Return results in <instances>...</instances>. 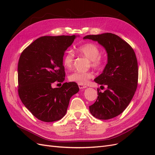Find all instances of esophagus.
<instances>
[{"instance_id":"esophagus-1","label":"esophagus","mask_w":155,"mask_h":155,"mask_svg":"<svg viewBox=\"0 0 155 155\" xmlns=\"http://www.w3.org/2000/svg\"><path fill=\"white\" fill-rule=\"evenodd\" d=\"M78 86H79V88H80V89L87 88V86H85V85H80V84H78Z\"/></svg>"}]
</instances>
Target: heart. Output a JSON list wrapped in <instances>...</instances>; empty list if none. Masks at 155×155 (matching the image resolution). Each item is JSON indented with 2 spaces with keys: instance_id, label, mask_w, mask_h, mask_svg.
<instances>
[{
  "instance_id": "obj_1",
  "label": "heart",
  "mask_w": 155,
  "mask_h": 155,
  "mask_svg": "<svg viewBox=\"0 0 155 155\" xmlns=\"http://www.w3.org/2000/svg\"><path fill=\"white\" fill-rule=\"evenodd\" d=\"M78 52L90 60L91 67L95 68H100L104 61L101 57L100 49L98 46L92 43H85L79 46L78 48ZM74 59V54L72 51H67L64 53L63 58V64L65 68L70 69L72 68ZM92 78L91 72H74L68 76L70 81L77 83L80 85H85L89 79Z\"/></svg>"
}]
</instances>
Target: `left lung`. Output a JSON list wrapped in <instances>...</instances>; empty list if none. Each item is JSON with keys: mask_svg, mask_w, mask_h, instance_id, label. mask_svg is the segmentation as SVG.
<instances>
[{"mask_svg": "<svg viewBox=\"0 0 155 155\" xmlns=\"http://www.w3.org/2000/svg\"><path fill=\"white\" fill-rule=\"evenodd\" d=\"M84 39L97 41L107 54V63L103 72L95 78L99 85L107 88L101 92L89 110L100 120L113 118L122 113L134 96L138 85V68L137 57L132 47L118 35L105 33L89 35Z\"/></svg>", "mask_w": 155, "mask_h": 155, "instance_id": "1", "label": "left lung"}]
</instances>
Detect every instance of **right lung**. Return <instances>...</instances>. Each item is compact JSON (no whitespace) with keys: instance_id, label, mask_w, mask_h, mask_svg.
<instances>
[{"instance_id":"1","label":"right lung","mask_w":155,"mask_h":155,"mask_svg":"<svg viewBox=\"0 0 155 155\" xmlns=\"http://www.w3.org/2000/svg\"><path fill=\"white\" fill-rule=\"evenodd\" d=\"M76 37H41L21 54L18 96L31 114L41 121L52 122L61 119L67 113L70 97L79 90L75 82L64 83L59 88L51 87L56 81L64 80L63 58Z\"/></svg>"}]
</instances>
